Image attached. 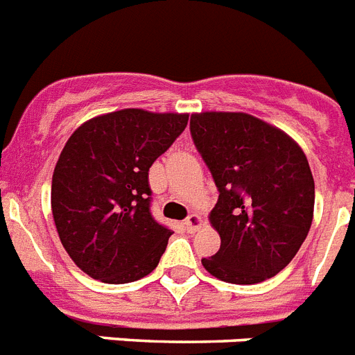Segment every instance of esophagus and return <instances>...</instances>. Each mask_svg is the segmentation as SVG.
<instances>
[{
    "label": "esophagus",
    "instance_id": "1",
    "mask_svg": "<svg viewBox=\"0 0 355 355\" xmlns=\"http://www.w3.org/2000/svg\"><path fill=\"white\" fill-rule=\"evenodd\" d=\"M202 220H200V216L197 213H192V215H188V218L184 220V227H187L188 233H196L197 229L200 227Z\"/></svg>",
    "mask_w": 355,
    "mask_h": 355
}]
</instances>
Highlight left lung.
<instances>
[{"label": "left lung", "instance_id": "left-lung-1", "mask_svg": "<svg viewBox=\"0 0 355 355\" xmlns=\"http://www.w3.org/2000/svg\"><path fill=\"white\" fill-rule=\"evenodd\" d=\"M190 133L218 190L209 220L220 249L202 265L225 283L274 277L311 227L315 181L306 155L284 131L247 114H193Z\"/></svg>", "mask_w": 355, "mask_h": 355}]
</instances>
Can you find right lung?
Wrapping results in <instances>:
<instances>
[{"mask_svg":"<svg viewBox=\"0 0 355 355\" xmlns=\"http://www.w3.org/2000/svg\"><path fill=\"white\" fill-rule=\"evenodd\" d=\"M187 124V114L126 108L71 135L53 172L51 209L62 245L85 274L124 284L158 266L172 231L150 213L149 168Z\"/></svg>","mask_w":355,"mask_h":355,"instance_id":"right-lung-1","label":"right lung"}]
</instances>
